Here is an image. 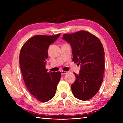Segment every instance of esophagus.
Instances as JSON below:
<instances>
[{
  "label": "esophagus",
  "instance_id": "34e87169",
  "mask_svg": "<svg viewBox=\"0 0 123 123\" xmlns=\"http://www.w3.org/2000/svg\"><path fill=\"white\" fill-rule=\"evenodd\" d=\"M61 73L62 75H63L67 73V72H65V71H63V70H61Z\"/></svg>",
  "mask_w": 123,
  "mask_h": 123
}]
</instances>
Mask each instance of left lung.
Listing matches in <instances>:
<instances>
[{"mask_svg":"<svg viewBox=\"0 0 123 123\" xmlns=\"http://www.w3.org/2000/svg\"><path fill=\"white\" fill-rule=\"evenodd\" d=\"M62 39L71 45L73 60L80 64L79 74L71 89L74 96L81 100L91 99L97 94L103 80L105 67L104 50L99 39L85 30L64 34Z\"/></svg>","mask_w":123,"mask_h":123,"instance_id":"1","label":"left lung"}]
</instances>
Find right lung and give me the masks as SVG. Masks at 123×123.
<instances>
[{
	"mask_svg": "<svg viewBox=\"0 0 123 123\" xmlns=\"http://www.w3.org/2000/svg\"><path fill=\"white\" fill-rule=\"evenodd\" d=\"M60 36L36 35L25 43L20 50L19 64L28 91L37 100L47 102L54 97L61 73L47 72L48 49Z\"/></svg>",
	"mask_w": 123,
	"mask_h": 123,
	"instance_id": "add662e5",
	"label": "right lung"
}]
</instances>
